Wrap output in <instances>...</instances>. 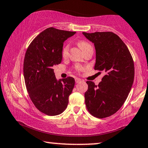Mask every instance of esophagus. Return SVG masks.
Returning a JSON list of instances; mask_svg holds the SVG:
<instances>
[{"mask_svg": "<svg viewBox=\"0 0 148 148\" xmlns=\"http://www.w3.org/2000/svg\"><path fill=\"white\" fill-rule=\"evenodd\" d=\"M75 82L77 84L80 83V82H82V79L79 78H75Z\"/></svg>", "mask_w": 148, "mask_h": 148, "instance_id": "obj_1", "label": "esophagus"}]
</instances>
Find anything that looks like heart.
Here are the masks:
<instances>
[{
  "instance_id": "obj_1",
  "label": "heart",
  "mask_w": 148,
  "mask_h": 148,
  "mask_svg": "<svg viewBox=\"0 0 148 148\" xmlns=\"http://www.w3.org/2000/svg\"><path fill=\"white\" fill-rule=\"evenodd\" d=\"M78 45L80 48L82 49V51H84L86 49H87L88 47H91V45L88 42L85 41H80L78 42ZM69 52V45H65L64 47H63L62 50V57L65 58L68 55ZM75 69L77 71H81L82 69V66H79V65H77V66H75Z\"/></svg>"
}]
</instances>
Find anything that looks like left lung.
Returning a JSON list of instances; mask_svg holds the SVG:
<instances>
[{"mask_svg":"<svg viewBox=\"0 0 148 148\" xmlns=\"http://www.w3.org/2000/svg\"><path fill=\"white\" fill-rule=\"evenodd\" d=\"M82 33L95 45V69L105 73L98 86L86 82V107L95 117L107 118L120 109L131 90L135 75L133 58L127 46L114 32Z\"/></svg>","mask_w":148,"mask_h":148,"instance_id":"8db88e82","label":"left lung"}]
</instances>
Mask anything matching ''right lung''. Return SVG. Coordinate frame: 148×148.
<instances>
[{
    "label": "right lung",
    "mask_w": 148,
    "mask_h": 148,
    "mask_svg": "<svg viewBox=\"0 0 148 148\" xmlns=\"http://www.w3.org/2000/svg\"><path fill=\"white\" fill-rule=\"evenodd\" d=\"M75 33L47 28L34 38L25 54L24 77L28 95L34 106L48 116L64 112L74 88V78L58 80L53 66L62 62L63 43Z\"/></svg>",
    "instance_id": "1"
}]
</instances>
